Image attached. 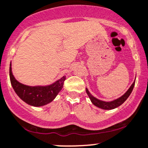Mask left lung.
<instances>
[{"mask_svg": "<svg viewBox=\"0 0 148 148\" xmlns=\"http://www.w3.org/2000/svg\"><path fill=\"white\" fill-rule=\"evenodd\" d=\"M135 83H136V81L133 82V84L130 86V88H129V89L125 93V94L123 95L121 97L116 99V100L112 101H109V102H106V101H101L99 100V99H97L96 98H95L94 96H93L92 95L90 94V92L88 91V90L87 89V88H86V94H88V97H89L90 100H91V101L92 102V103L94 104V106H96L99 107V108H102V109H104V110H111V109H114V108L120 106L121 104H123L125 101H126V99L129 97V96H130V94H131L132 91H133V87L135 86Z\"/></svg>", "mask_w": 148, "mask_h": 148, "instance_id": "obj_1", "label": "left lung"}]
</instances>
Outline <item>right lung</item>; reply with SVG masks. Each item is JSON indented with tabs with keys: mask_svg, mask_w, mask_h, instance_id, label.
<instances>
[{
	"mask_svg": "<svg viewBox=\"0 0 148 148\" xmlns=\"http://www.w3.org/2000/svg\"><path fill=\"white\" fill-rule=\"evenodd\" d=\"M10 79L12 88L17 95L25 103L32 106H42L54 100L62 88L66 77H62L49 86H29L23 84L12 75L11 64H10Z\"/></svg>",
	"mask_w": 148,
	"mask_h": 148,
	"instance_id": "add662e5",
	"label": "right lung"
}]
</instances>
